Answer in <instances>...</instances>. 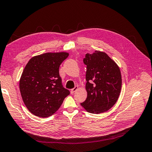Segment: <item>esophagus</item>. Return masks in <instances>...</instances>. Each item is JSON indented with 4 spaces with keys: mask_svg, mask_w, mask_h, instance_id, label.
Listing matches in <instances>:
<instances>
[{
    "mask_svg": "<svg viewBox=\"0 0 152 152\" xmlns=\"http://www.w3.org/2000/svg\"><path fill=\"white\" fill-rule=\"evenodd\" d=\"M78 88H79L78 86H75V88H73V89L71 90V93H72V94H74V93H75V92L77 91V90H78Z\"/></svg>",
    "mask_w": 152,
    "mask_h": 152,
    "instance_id": "obj_1",
    "label": "esophagus"
}]
</instances>
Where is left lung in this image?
I'll return each instance as SVG.
<instances>
[{
    "label": "left lung",
    "instance_id": "1",
    "mask_svg": "<svg viewBox=\"0 0 152 152\" xmlns=\"http://www.w3.org/2000/svg\"><path fill=\"white\" fill-rule=\"evenodd\" d=\"M83 62L86 66L87 98L80 105L91 113L107 111L120 95L122 79L119 67L106 53L99 50L86 54Z\"/></svg>",
    "mask_w": 152,
    "mask_h": 152
}]
</instances>
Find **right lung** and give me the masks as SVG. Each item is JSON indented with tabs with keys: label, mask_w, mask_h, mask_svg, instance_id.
Masks as SVG:
<instances>
[{
	"label": "right lung",
	"mask_w": 152,
	"mask_h": 152,
	"mask_svg": "<svg viewBox=\"0 0 152 152\" xmlns=\"http://www.w3.org/2000/svg\"><path fill=\"white\" fill-rule=\"evenodd\" d=\"M68 52H47L33 56L25 67L20 80L24 104L33 115L47 117L54 114L69 91L61 85L59 67Z\"/></svg>",
	"instance_id": "1"
}]
</instances>
